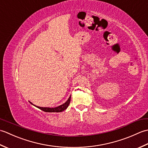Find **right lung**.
Listing matches in <instances>:
<instances>
[{
	"label": "right lung",
	"mask_w": 148,
	"mask_h": 148,
	"mask_svg": "<svg viewBox=\"0 0 148 148\" xmlns=\"http://www.w3.org/2000/svg\"><path fill=\"white\" fill-rule=\"evenodd\" d=\"M71 97H70L69 98V99L67 100V101L65 103H64V104H62L60 106L56 107V108H41V107H39V106H36L37 108L40 109V110H42V111H45V112H62L63 111H64L65 109H67L68 108V106L69 105V103H70L71 102ZM30 103L31 104H32V103H31L30 102ZM34 105V104H32Z\"/></svg>",
	"instance_id": "1"
}]
</instances>
